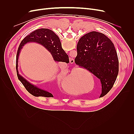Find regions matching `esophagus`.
<instances>
[{"mask_svg": "<svg viewBox=\"0 0 134 134\" xmlns=\"http://www.w3.org/2000/svg\"><path fill=\"white\" fill-rule=\"evenodd\" d=\"M74 59L73 58H70V64H74Z\"/></svg>", "mask_w": 134, "mask_h": 134, "instance_id": "34e87169", "label": "esophagus"}]
</instances>
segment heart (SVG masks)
Returning <instances> with one entry per match:
<instances>
[{"mask_svg": "<svg viewBox=\"0 0 134 134\" xmlns=\"http://www.w3.org/2000/svg\"><path fill=\"white\" fill-rule=\"evenodd\" d=\"M76 70L72 69L70 72V73L66 76V78L65 79L63 82V84L66 90L69 91H72L74 90L75 85L79 87H82L83 85V81H79V77L76 76L75 78ZM86 85V84H85ZM90 85L91 86V83L90 82Z\"/></svg>", "mask_w": 134, "mask_h": 134, "instance_id": "heart-1", "label": "heart"}]
</instances>
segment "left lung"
Segmentation results:
<instances>
[{
    "mask_svg": "<svg viewBox=\"0 0 134 134\" xmlns=\"http://www.w3.org/2000/svg\"><path fill=\"white\" fill-rule=\"evenodd\" d=\"M75 63L100 79L103 97L111 90L119 73V59L114 44L106 35L92 31L81 37L77 44Z\"/></svg>",
    "mask_w": 134,
    "mask_h": 134,
    "instance_id": "left-lung-1",
    "label": "left lung"
}]
</instances>
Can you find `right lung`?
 <instances>
[{
  "instance_id": "1",
  "label": "right lung",
  "mask_w": 134,
  "mask_h": 134,
  "mask_svg": "<svg viewBox=\"0 0 134 134\" xmlns=\"http://www.w3.org/2000/svg\"><path fill=\"white\" fill-rule=\"evenodd\" d=\"M35 42L42 44L52 55L55 62L69 63V56L63 49L60 40L54 32L47 28H41L32 32L27 35L19 44L16 59V68L18 79L20 80L26 90L30 94L35 97H53V94L50 92L42 90L36 86L31 84L18 73L17 70L18 59L22 48L28 42Z\"/></svg>"
}]
</instances>
